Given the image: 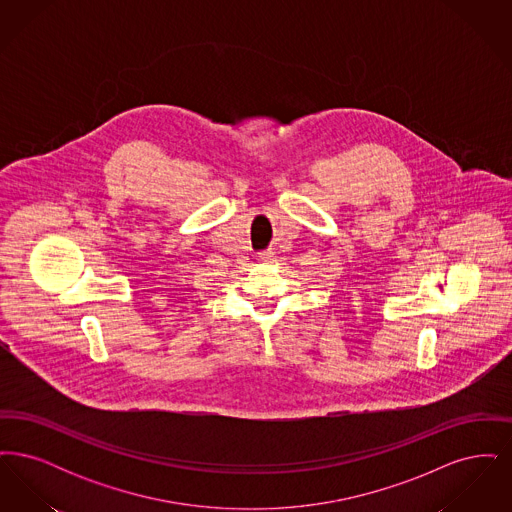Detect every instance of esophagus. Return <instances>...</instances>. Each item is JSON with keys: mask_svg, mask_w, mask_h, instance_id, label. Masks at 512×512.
<instances>
[{"mask_svg": "<svg viewBox=\"0 0 512 512\" xmlns=\"http://www.w3.org/2000/svg\"><path fill=\"white\" fill-rule=\"evenodd\" d=\"M259 257H261L263 261H272L274 253H272V251H261V253H259Z\"/></svg>", "mask_w": 512, "mask_h": 512, "instance_id": "esophagus-1", "label": "esophagus"}]
</instances>
